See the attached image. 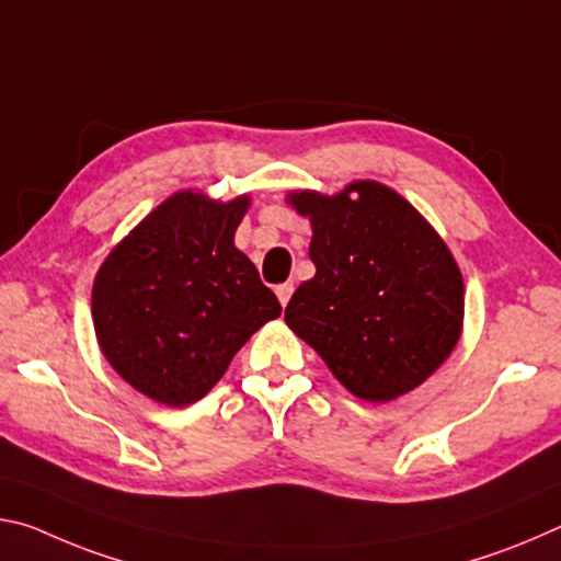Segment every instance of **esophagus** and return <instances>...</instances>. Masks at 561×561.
<instances>
[{"mask_svg":"<svg viewBox=\"0 0 561 561\" xmlns=\"http://www.w3.org/2000/svg\"><path fill=\"white\" fill-rule=\"evenodd\" d=\"M274 291H277V299H279L282 307H287L289 299H291V294H294V287H291V284H279V287L274 289Z\"/></svg>","mask_w":561,"mask_h":561,"instance_id":"34e87169","label":"esophagus"}]
</instances>
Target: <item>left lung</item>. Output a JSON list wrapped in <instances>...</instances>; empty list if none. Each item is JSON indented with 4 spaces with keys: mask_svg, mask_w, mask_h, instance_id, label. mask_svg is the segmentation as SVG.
<instances>
[{
    "mask_svg": "<svg viewBox=\"0 0 561 561\" xmlns=\"http://www.w3.org/2000/svg\"><path fill=\"white\" fill-rule=\"evenodd\" d=\"M309 217L317 274L299 284L284 321L360 401L386 403L421 386L462 334L465 284L433 225L378 180L334 195L294 190Z\"/></svg>",
    "mask_w": 561,
    "mask_h": 561,
    "instance_id": "left-lung-1",
    "label": "left lung"
}]
</instances>
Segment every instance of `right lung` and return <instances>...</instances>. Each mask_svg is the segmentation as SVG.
<instances>
[{
    "label": "right lung",
    "mask_w": 561,
    "mask_h": 561,
    "mask_svg": "<svg viewBox=\"0 0 561 561\" xmlns=\"http://www.w3.org/2000/svg\"><path fill=\"white\" fill-rule=\"evenodd\" d=\"M250 203V195L222 203L178 190L99 267L91 317L101 354L150 401H201L254 331L282 314L257 267L234 247Z\"/></svg>",
    "instance_id": "right-lung-1"
}]
</instances>
